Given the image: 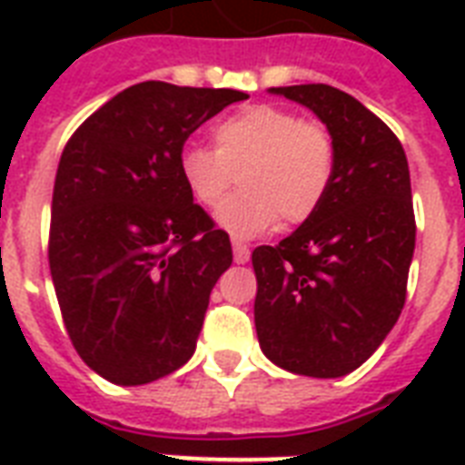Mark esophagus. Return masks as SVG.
<instances>
[{
  "instance_id": "1",
  "label": "esophagus",
  "mask_w": 465,
  "mask_h": 465,
  "mask_svg": "<svg viewBox=\"0 0 465 465\" xmlns=\"http://www.w3.org/2000/svg\"><path fill=\"white\" fill-rule=\"evenodd\" d=\"M248 258H251L248 246H243V243H239V241H233V262L243 265V262H248Z\"/></svg>"
}]
</instances>
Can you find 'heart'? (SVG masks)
Wrapping results in <instances>:
<instances>
[{"instance_id":"heart-1","label":"heart","mask_w":465,"mask_h":465,"mask_svg":"<svg viewBox=\"0 0 465 465\" xmlns=\"http://www.w3.org/2000/svg\"><path fill=\"white\" fill-rule=\"evenodd\" d=\"M217 147L188 144L178 171L190 197L217 210L236 180L244 188L217 214L236 239H253L284 224H302L323 204L335 171L328 130L277 105H251L214 127Z\"/></svg>"}]
</instances>
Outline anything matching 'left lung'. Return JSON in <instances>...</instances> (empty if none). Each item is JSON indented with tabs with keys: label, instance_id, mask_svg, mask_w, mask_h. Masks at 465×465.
<instances>
[{
	"label": "left lung",
	"instance_id": "left-lung-1",
	"mask_svg": "<svg viewBox=\"0 0 465 465\" xmlns=\"http://www.w3.org/2000/svg\"><path fill=\"white\" fill-rule=\"evenodd\" d=\"M316 113L335 147L323 204L280 246H258L255 331L292 374L338 379L376 352L405 304L415 251L411 171L374 113L328 84L268 89Z\"/></svg>",
	"mask_w": 465,
	"mask_h": 465
}]
</instances>
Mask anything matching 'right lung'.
Listing matches in <instances>:
<instances>
[{
  "label": "right lung",
  "instance_id": "add662e5",
  "mask_svg": "<svg viewBox=\"0 0 465 465\" xmlns=\"http://www.w3.org/2000/svg\"><path fill=\"white\" fill-rule=\"evenodd\" d=\"M248 94L142 82L84 120L53 190L50 275L72 345L98 376L142 386L193 357L226 232L178 171L197 127Z\"/></svg>",
  "mask_w": 465,
  "mask_h": 465
}]
</instances>
